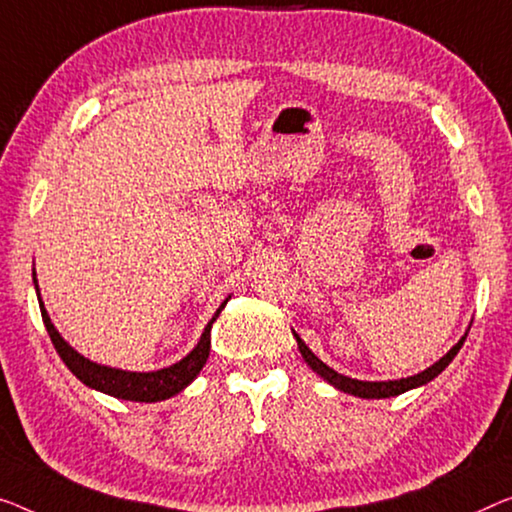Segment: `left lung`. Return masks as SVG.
Here are the masks:
<instances>
[{
	"mask_svg": "<svg viewBox=\"0 0 512 512\" xmlns=\"http://www.w3.org/2000/svg\"><path fill=\"white\" fill-rule=\"evenodd\" d=\"M296 342H299V352L305 358V363L310 365L312 370L317 372L319 377H324L329 381L331 386L338 388V391H345L349 395H356V398H368V400H379V398H393V395H400L404 391H411V388H418L427 384V381H432L437 375H441L448 368V363L453 361L460 352V347L464 345V340H467V335H462L460 342L448 352L446 356H441L437 363L430 365V368L418 372L414 377H407V379H393V381H361V379H352V377H345L340 375V372H335L333 368H329L324 361H319V358L310 352V347L305 345V342L299 338V335L294 333Z\"/></svg>",
	"mask_w": 512,
	"mask_h": 512,
	"instance_id": "obj_1",
	"label": "left lung"
}]
</instances>
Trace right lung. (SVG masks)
<instances>
[{"instance_id":"obj_1","label":"right lung","mask_w":512,"mask_h":512,"mask_svg":"<svg viewBox=\"0 0 512 512\" xmlns=\"http://www.w3.org/2000/svg\"><path fill=\"white\" fill-rule=\"evenodd\" d=\"M36 294H38V285H36ZM227 303V301H225ZM225 303L216 310V315L211 317V322L204 329L200 342L197 347L190 352L188 356H183L179 363L170 365V368L156 370V372H128V370H119V368H108V365H98L94 361H89L82 354L75 352V349L68 345V342L61 338L59 331L55 329V324L50 322L48 310L41 301V294H38V305H41V317L45 329H48V335L55 345L57 354L61 356V361L66 363V368L78 377L82 384H87L89 388H96V391L108 393L112 398L119 400H133V402H158V400H167L172 395L181 393L190 381H193L200 370L204 368L209 358V349H211V326L216 322V317L220 315V310L225 308Z\"/></svg>"}]
</instances>
